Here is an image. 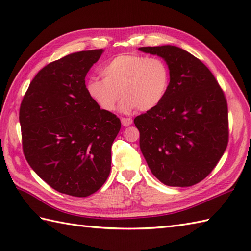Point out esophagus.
<instances>
[{"label": "esophagus", "mask_w": 251, "mask_h": 251, "mask_svg": "<svg viewBox=\"0 0 251 251\" xmlns=\"http://www.w3.org/2000/svg\"><path fill=\"white\" fill-rule=\"evenodd\" d=\"M121 122H122L123 126H125V127H128L132 124V120L130 119V117H122Z\"/></svg>", "instance_id": "esophagus-1"}]
</instances>
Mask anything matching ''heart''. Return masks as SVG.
<instances>
[{
    "label": "heart",
    "mask_w": 251,
    "mask_h": 251,
    "mask_svg": "<svg viewBox=\"0 0 251 251\" xmlns=\"http://www.w3.org/2000/svg\"><path fill=\"white\" fill-rule=\"evenodd\" d=\"M103 78L90 77L86 92L103 111L116 109L124 96L120 109L129 113L139 108L149 111L162 102L170 84L167 63L161 58L141 55H119L101 68Z\"/></svg>",
    "instance_id": "b5f03b06"
}]
</instances>
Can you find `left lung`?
Instances as JSON below:
<instances>
[{
	"instance_id": "8db88e82",
	"label": "left lung",
	"mask_w": 251,
	"mask_h": 251,
	"mask_svg": "<svg viewBox=\"0 0 251 251\" xmlns=\"http://www.w3.org/2000/svg\"><path fill=\"white\" fill-rule=\"evenodd\" d=\"M139 50L163 58L170 72L162 102L134 120L140 150L162 183L194 185L211 173L227 146L225 94L209 69L189 51L173 45Z\"/></svg>"
}]
</instances>
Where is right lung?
<instances>
[{
    "label": "right lung",
    "mask_w": 251,
    "mask_h": 251,
    "mask_svg": "<svg viewBox=\"0 0 251 251\" xmlns=\"http://www.w3.org/2000/svg\"><path fill=\"white\" fill-rule=\"evenodd\" d=\"M103 51L73 52L45 66L32 79L20 105L26 162L63 194L95 193L111 170V147L121 121L101 110L85 87V76Z\"/></svg>",
    "instance_id": "right-lung-1"
}]
</instances>
